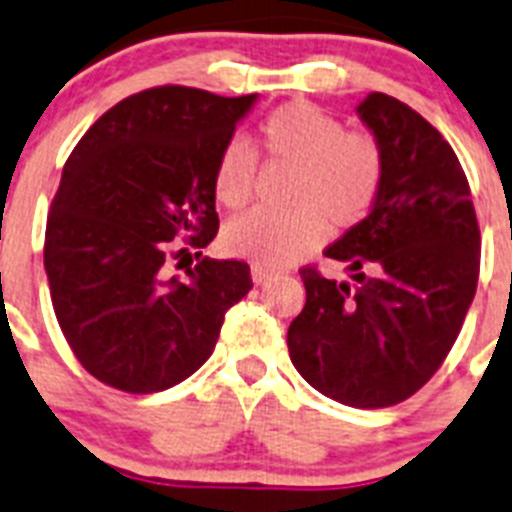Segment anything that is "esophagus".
Masks as SVG:
<instances>
[{
  "mask_svg": "<svg viewBox=\"0 0 512 512\" xmlns=\"http://www.w3.org/2000/svg\"><path fill=\"white\" fill-rule=\"evenodd\" d=\"M252 281L255 283H268L273 281V270H265V268H252Z\"/></svg>",
  "mask_w": 512,
  "mask_h": 512,
  "instance_id": "obj_1",
  "label": "esophagus"
}]
</instances>
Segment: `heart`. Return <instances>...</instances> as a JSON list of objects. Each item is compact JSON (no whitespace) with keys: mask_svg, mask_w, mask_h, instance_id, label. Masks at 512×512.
I'll return each mask as SVG.
<instances>
[{"mask_svg":"<svg viewBox=\"0 0 512 512\" xmlns=\"http://www.w3.org/2000/svg\"><path fill=\"white\" fill-rule=\"evenodd\" d=\"M260 150L291 166L286 213H247L221 234L223 249L257 268H283L320 244L322 231L354 229L375 208L385 179V153L375 135L346 130L320 106L291 101L260 122ZM257 158L244 140L223 145L213 169V195L229 210L249 203Z\"/></svg>","mask_w":512,"mask_h":512,"instance_id":"obj_1","label":"heart"}]
</instances>
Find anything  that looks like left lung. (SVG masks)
Masks as SVG:
<instances>
[{
    "label": "left lung",
    "mask_w": 512,
    "mask_h": 512,
    "mask_svg": "<svg viewBox=\"0 0 512 512\" xmlns=\"http://www.w3.org/2000/svg\"><path fill=\"white\" fill-rule=\"evenodd\" d=\"M359 117L385 153L375 208L325 249L354 283L304 265L307 304L289 325L299 375L333 401L385 409L435 375L479 281V223L448 140L411 106L369 93Z\"/></svg>",
    "instance_id": "obj_1"
}]
</instances>
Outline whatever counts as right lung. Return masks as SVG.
Wrapping results in <instances>:
<instances>
[{
	"instance_id": "obj_1",
	"label": "right lung",
	"mask_w": 512,
	"mask_h": 512,
	"mask_svg": "<svg viewBox=\"0 0 512 512\" xmlns=\"http://www.w3.org/2000/svg\"><path fill=\"white\" fill-rule=\"evenodd\" d=\"M252 96L158 85L111 106L75 145L46 218L59 328L109 388L158 393L213 354L226 309L252 289L242 260L171 279L169 259L218 234L213 169Z\"/></svg>"
}]
</instances>
